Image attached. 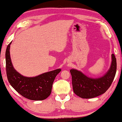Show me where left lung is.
Masks as SVG:
<instances>
[{
	"label": "left lung",
	"instance_id": "1",
	"mask_svg": "<svg viewBox=\"0 0 122 122\" xmlns=\"http://www.w3.org/2000/svg\"><path fill=\"white\" fill-rule=\"evenodd\" d=\"M117 61L114 54H112V63L109 70L103 76L92 79L86 76L75 69L70 70L74 92L82 98H91L103 94L110 87L115 77Z\"/></svg>",
	"mask_w": 122,
	"mask_h": 122
}]
</instances>
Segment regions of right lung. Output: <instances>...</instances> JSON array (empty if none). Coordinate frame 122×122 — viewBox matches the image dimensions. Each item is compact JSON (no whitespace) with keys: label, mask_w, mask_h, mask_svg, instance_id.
Returning a JSON list of instances; mask_svg holds the SVG:
<instances>
[{"label":"right lung","mask_w":122,"mask_h":122,"mask_svg":"<svg viewBox=\"0 0 122 122\" xmlns=\"http://www.w3.org/2000/svg\"><path fill=\"white\" fill-rule=\"evenodd\" d=\"M9 44L5 52L6 71L8 81L19 93L27 99L34 101L43 100L51 95L52 85L61 69H58L35 77L24 76L14 69L10 56Z\"/></svg>","instance_id":"1"}]
</instances>
